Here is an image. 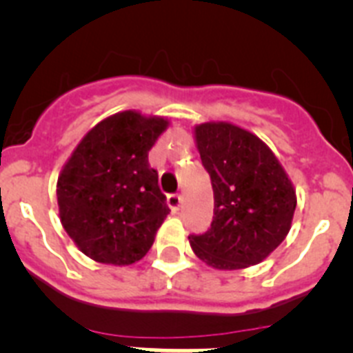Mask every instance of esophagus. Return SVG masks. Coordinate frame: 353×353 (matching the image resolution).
Segmentation results:
<instances>
[{
	"mask_svg": "<svg viewBox=\"0 0 353 353\" xmlns=\"http://www.w3.org/2000/svg\"><path fill=\"white\" fill-rule=\"evenodd\" d=\"M181 204H183V196H181L179 193H170V195L167 196V205H169L174 212L179 211Z\"/></svg>",
	"mask_w": 353,
	"mask_h": 353,
	"instance_id": "obj_1",
	"label": "esophagus"
}]
</instances>
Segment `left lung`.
I'll list each match as a JSON object with an SVG mask.
<instances>
[{
    "label": "left lung",
    "mask_w": 353,
    "mask_h": 353,
    "mask_svg": "<svg viewBox=\"0 0 353 353\" xmlns=\"http://www.w3.org/2000/svg\"><path fill=\"white\" fill-rule=\"evenodd\" d=\"M200 160L211 177L214 216L204 234H190L202 262L241 269L262 262L290 230L295 192L271 149L228 123L195 128Z\"/></svg>",
    "instance_id": "obj_1"
}]
</instances>
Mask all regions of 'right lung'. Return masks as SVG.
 I'll return each mask as SVG.
<instances>
[{
  "instance_id": "add662e5",
  "label": "right lung",
  "mask_w": 353,
  "mask_h": 353,
  "mask_svg": "<svg viewBox=\"0 0 353 353\" xmlns=\"http://www.w3.org/2000/svg\"><path fill=\"white\" fill-rule=\"evenodd\" d=\"M167 121L126 110L98 123L58 179L66 234L101 263L128 265L153 246L170 212L148 153Z\"/></svg>"
}]
</instances>
